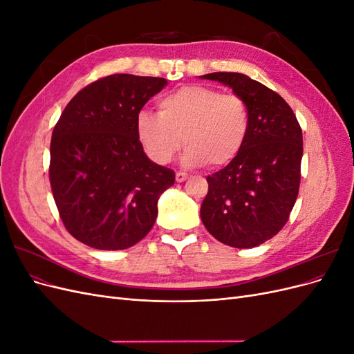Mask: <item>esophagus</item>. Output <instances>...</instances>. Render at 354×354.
I'll list each match as a JSON object with an SVG mask.
<instances>
[{
  "instance_id": "34e87169",
  "label": "esophagus",
  "mask_w": 354,
  "mask_h": 354,
  "mask_svg": "<svg viewBox=\"0 0 354 354\" xmlns=\"http://www.w3.org/2000/svg\"><path fill=\"white\" fill-rule=\"evenodd\" d=\"M187 174L186 173H181V171H178V173H176V181L177 183H183V181L187 180Z\"/></svg>"
}]
</instances>
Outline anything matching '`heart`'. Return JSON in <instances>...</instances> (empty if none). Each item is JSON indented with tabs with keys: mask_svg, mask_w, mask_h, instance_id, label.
<instances>
[{
	"mask_svg": "<svg viewBox=\"0 0 354 354\" xmlns=\"http://www.w3.org/2000/svg\"><path fill=\"white\" fill-rule=\"evenodd\" d=\"M158 113L140 112L136 131L145 152L165 165L187 147L186 165H227L238 156L250 133V111L238 94L187 85L158 102Z\"/></svg>",
	"mask_w": 354,
	"mask_h": 354,
	"instance_id": "1",
	"label": "heart"
}]
</instances>
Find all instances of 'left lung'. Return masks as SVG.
<instances>
[{"label": "left lung", "instance_id": "left-lung-1", "mask_svg": "<svg viewBox=\"0 0 354 354\" xmlns=\"http://www.w3.org/2000/svg\"><path fill=\"white\" fill-rule=\"evenodd\" d=\"M250 111V133L238 156L207 177L201 220L214 238L233 248H254L285 226L298 196L303 133L289 104L273 90L238 72H214Z\"/></svg>", "mask_w": 354, "mask_h": 354}]
</instances>
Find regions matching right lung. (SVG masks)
<instances>
[{
    "mask_svg": "<svg viewBox=\"0 0 354 354\" xmlns=\"http://www.w3.org/2000/svg\"><path fill=\"white\" fill-rule=\"evenodd\" d=\"M167 80L115 73L82 88L53 130L50 183L60 218L75 239L95 250H127L158 217L173 169L152 162L136 120Z\"/></svg>",
    "mask_w": 354,
    "mask_h": 354,
    "instance_id": "1",
    "label": "right lung"
}]
</instances>
